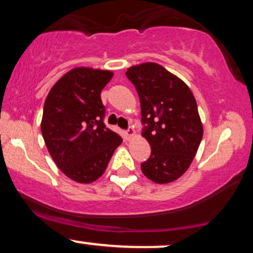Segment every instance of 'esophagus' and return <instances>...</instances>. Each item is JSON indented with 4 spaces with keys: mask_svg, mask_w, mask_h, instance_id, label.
<instances>
[{
    "mask_svg": "<svg viewBox=\"0 0 253 253\" xmlns=\"http://www.w3.org/2000/svg\"><path fill=\"white\" fill-rule=\"evenodd\" d=\"M134 134H135L134 128H133V127H128V129L126 130V135L128 136V138H130V136H133Z\"/></svg>",
    "mask_w": 253,
    "mask_h": 253,
    "instance_id": "34e87169",
    "label": "esophagus"
}]
</instances>
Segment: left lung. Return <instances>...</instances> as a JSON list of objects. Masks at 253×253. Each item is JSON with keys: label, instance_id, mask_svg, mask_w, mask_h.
Wrapping results in <instances>:
<instances>
[{"label": "left lung", "instance_id": "1", "mask_svg": "<svg viewBox=\"0 0 253 253\" xmlns=\"http://www.w3.org/2000/svg\"><path fill=\"white\" fill-rule=\"evenodd\" d=\"M126 76L139 95L141 134L151 146L141 171L161 184L176 181L190 167L203 135L195 97L187 84L159 64L132 66Z\"/></svg>", "mask_w": 253, "mask_h": 253}]
</instances>
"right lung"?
<instances>
[{
	"label": "right lung",
	"mask_w": 253,
	"mask_h": 253,
	"mask_svg": "<svg viewBox=\"0 0 253 253\" xmlns=\"http://www.w3.org/2000/svg\"><path fill=\"white\" fill-rule=\"evenodd\" d=\"M112 77L107 70L76 68L52 86L43 104L42 133L48 152L64 175L78 183L102 176L123 143L103 123L101 91Z\"/></svg>",
	"instance_id": "right-lung-1"
}]
</instances>
